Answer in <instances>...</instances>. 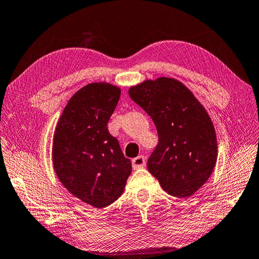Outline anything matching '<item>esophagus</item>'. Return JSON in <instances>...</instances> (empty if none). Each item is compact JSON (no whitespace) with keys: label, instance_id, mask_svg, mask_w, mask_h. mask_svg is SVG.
Returning <instances> with one entry per match:
<instances>
[{"label":"esophagus","instance_id":"1","mask_svg":"<svg viewBox=\"0 0 259 259\" xmlns=\"http://www.w3.org/2000/svg\"><path fill=\"white\" fill-rule=\"evenodd\" d=\"M145 165H146V158L144 156H142V155L133 159V167L135 168V170H137V168H140V167H144Z\"/></svg>","mask_w":259,"mask_h":259}]
</instances>
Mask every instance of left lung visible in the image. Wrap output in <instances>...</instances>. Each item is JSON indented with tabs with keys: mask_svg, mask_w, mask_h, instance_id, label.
Segmentation results:
<instances>
[{
	"mask_svg": "<svg viewBox=\"0 0 259 259\" xmlns=\"http://www.w3.org/2000/svg\"><path fill=\"white\" fill-rule=\"evenodd\" d=\"M129 96L156 125L158 144L148 171L168 195H194L218 159L215 129L205 107L182 82L166 77L130 87Z\"/></svg>",
	"mask_w": 259,
	"mask_h": 259,
	"instance_id": "8db88e82",
	"label": "left lung"
}]
</instances>
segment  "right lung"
<instances>
[{
    "label": "right lung",
    "instance_id": "right-lung-1",
    "mask_svg": "<svg viewBox=\"0 0 259 259\" xmlns=\"http://www.w3.org/2000/svg\"><path fill=\"white\" fill-rule=\"evenodd\" d=\"M121 95L119 87L93 82L70 98L54 131V171L69 192L95 208L122 195L131 162L107 130Z\"/></svg>",
    "mask_w": 259,
    "mask_h": 259
}]
</instances>
